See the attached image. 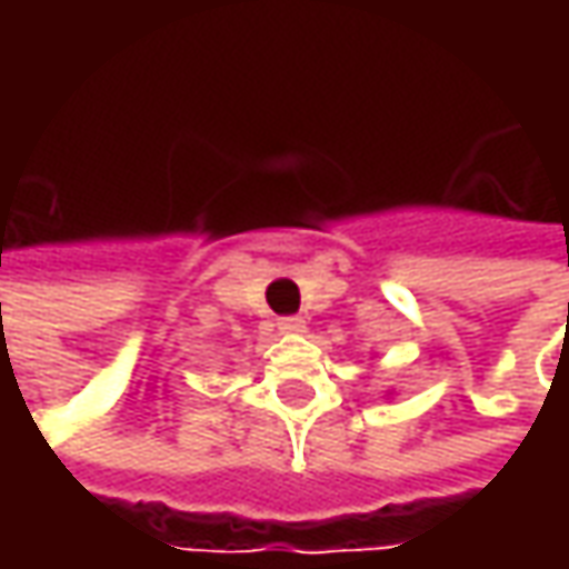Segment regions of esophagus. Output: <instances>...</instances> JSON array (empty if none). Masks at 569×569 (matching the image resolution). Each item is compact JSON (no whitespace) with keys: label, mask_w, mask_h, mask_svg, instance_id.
Listing matches in <instances>:
<instances>
[{"label":"esophagus","mask_w":569,"mask_h":569,"mask_svg":"<svg viewBox=\"0 0 569 569\" xmlns=\"http://www.w3.org/2000/svg\"><path fill=\"white\" fill-rule=\"evenodd\" d=\"M278 329H281V332H303V329H307V322H303L300 317H281L278 319Z\"/></svg>","instance_id":"1"}]
</instances>
